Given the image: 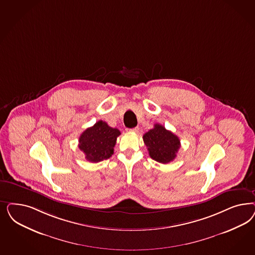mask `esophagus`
<instances>
[{
	"mask_svg": "<svg viewBox=\"0 0 255 255\" xmlns=\"http://www.w3.org/2000/svg\"><path fill=\"white\" fill-rule=\"evenodd\" d=\"M128 131L133 132V133H138L139 132V128H129Z\"/></svg>",
	"mask_w": 255,
	"mask_h": 255,
	"instance_id": "obj_1",
	"label": "esophagus"
}]
</instances>
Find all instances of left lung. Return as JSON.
I'll use <instances>...</instances> for the list:
<instances>
[{"label": "left lung", "mask_w": 255, "mask_h": 255, "mask_svg": "<svg viewBox=\"0 0 255 255\" xmlns=\"http://www.w3.org/2000/svg\"><path fill=\"white\" fill-rule=\"evenodd\" d=\"M142 138L147 146L149 156L163 164L173 161L180 148L179 138L159 124H155L154 128Z\"/></svg>", "instance_id": "8db88e82"}]
</instances>
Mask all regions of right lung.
<instances>
[{"label": "right lung", "mask_w": 255, "mask_h": 255, "mask_svg": "<svg viewBox=\"0 0 255 255\" xmlns=\"http://www.w3.org/2000/svg\"><path fill=\"white\" fill-rule=\"evenodd\" d=\"M120 134L119 129L113 128L100 120L82 132L79 139V148L88 161L99 162L114 154L116 139Z\"/></svg>", "instance_id": "right-lung-1"}]
</instances>
